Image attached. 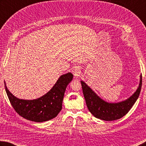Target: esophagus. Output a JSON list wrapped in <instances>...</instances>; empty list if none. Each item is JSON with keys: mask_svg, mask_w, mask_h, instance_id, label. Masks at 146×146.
Here are the masks:
<instances>
[{"mask_svg": "<svg viewBox=\"0 0 146 146\" xmlns=\"http://www.w3.org/2000/svg\"><path fill=\"white\" fill-rule=\"evenodd\" d=\"M72 73L75 77H78L80 75V70L78 68H74L72 70Z\"/></svg>", "mask_w": 146, "mask_h": 146, "instance_id": "obj_1", "label": "esophagus"}]
</instances>
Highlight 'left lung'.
I'll list each match as a JSON object with an SVG mask.
<instances>
[{
    "label": "left lung",
    "instance_id": "8db88e82",
    "mask_svg": "<svg viewBox=\"0 0 146 146\" xmlns=\"http://www.w3.org/2000/svg\"><path fill=\"white\" fill-rule=\"evenodd\" d=\"M82 91L88 110L95 117L103 121H114L123 117L131 109L139 96L142 87V75L136 91L126 100L108 103L102 100L84 81H80Z\"/></svg>",
    "mask_w": 146,
    "mask_h": 146
}]
</instances>
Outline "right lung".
Instances as JSON below:
<instances>
[{
    "mask_svg": "<svg viewBox=\"0 0 146 146\" xmlns=\"http://www.w3.org/2000/svg\"><path fill=\"white\" fill-rule=\"evenodd\" d=\"M73 78L71 73L61 75L47 93L31 100L18 98L9 91L5 82L4 86L9 102L16 112L27 120L41 123L55 117L62 110L66 89Z\"/></svg>",
    "mask_w": 146,
    "mask_h": 146,
    "instance_id": "right-lung-1",
    "label": "right lung"
}]
</instances>
